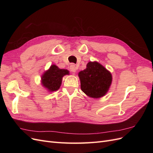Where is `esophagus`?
I'll return each instance as SVG.
<instances>
[{
    "label": "esophagus",
    "instance_id": "obj_1",
    "mask_svg": "<svg viewBox=\"0 0 153 153\" xmlns=\"http://www.w3.org/2000/svg\"><path fill=\"white\" fill-rule=\"evenodd\" d=\"M69 69H70V71L73 73H75L77 70V68L74 64H71L70 66H69Z\"/></svg>",
    "mask_w": 153,
    "mask_h": 153
}]
</instances>
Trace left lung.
<instances>
[{"mask_svg": "<svg viewBox=\"0 0 153 153\" xmlns=\"http://www.w3.org/2000/svg\"><path fill=\"white\" fill-rule=\"evenodd\" d=\"M82 91L92 98H100L108 92L112 81V74L98 62H89L86 69L78 73Z\"/></svg>", "mask_w": 153, "mask_h": 153, "instance_id": "obj_1", "label": "left lung"}]
</instances>
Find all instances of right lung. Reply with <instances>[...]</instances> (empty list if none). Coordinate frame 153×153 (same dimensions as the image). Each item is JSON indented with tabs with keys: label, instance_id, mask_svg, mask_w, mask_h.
Wrapping results in <instances>:
<instances>
[{
	"label": "right lung",
	"instance_id": "add662e5",
	"mask_svg": "<svg viewBox=\"0 0 153 153\" xmlns=\"http://www.w3.org/2000/svg\"><path fill=\"white\" fill-rule=\"evenodd\" d=\"M69 74L67 69H60L53 64L41 76V83L50 92L56 91L61 85L62 77Z\"/></svg>",
	"mask_w": 153,
	"mask_h": 153
}]
</instances>
